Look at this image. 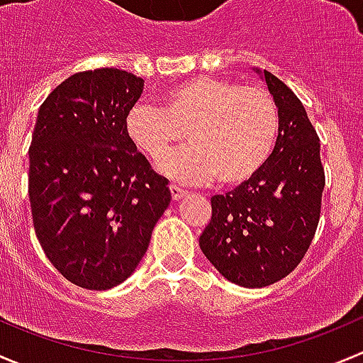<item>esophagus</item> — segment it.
Segmentation results:
<instances>
[{"mask_svg": "<svg viewBox=\"0 0 363 363\" xmlns=\"http://www.w3.org/2000/svg\"><path fill=\"white\" fill-rule=\"evenodd\" d=\"M169 190H171V197H173L174 201H180V199H183V197L186 196V190H183V189H180V186H177V185H169Z\"/></svg>", "mask_w": 363, "mask_h": 363, "instance_id": "1", "label": "esophagus"}]
</instances>
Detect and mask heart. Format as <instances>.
Wrapping results in <instances>:
<instances>
[{
	"instance_id": "obj_1",
	"label": "heart",
	"mask_w": 363,
	"mask_h": 363,
	"mask_svg": "<svg viewBox=\"0 0 363 363\" xmlns=\"http://www.w3.org/2000/svg\"><path fill=\"white\" fill-rule=\"evenodd\" d=\"M279 113L257 85L194 77L160 96V108L134 104L125 115L130 143L150 159L166 155L183 138L190 147L159 164L160 173L183 183L213 180L236 186L252 180L276 147Z\"/></svg>"
}]
</instances>
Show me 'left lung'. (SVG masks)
<instances>
[{
  "instance_id": "left-lung-1",
  "label": "left lung",
  "mask_w": 363,
  "mask_h": 363,
  "mask_svg": "<svg viewBox=\"0 0 363 363\" xmlns=\"http://www.w3.org/2000/svg\"><path fill=\"white\" fill-rule=\"evenodd\" d=\"M255 71L278 106V141L252 180L211 197V220L199 238L216 271L246 289L272 285L301 264L325 186L318 134L302 103L274 74Z\"/></svg>"
}]
</instances>
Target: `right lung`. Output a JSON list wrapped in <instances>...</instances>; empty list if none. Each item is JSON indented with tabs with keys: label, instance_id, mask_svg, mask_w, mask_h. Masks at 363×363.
Listing matches in <instances>:
<instances>
[{
	"label": "right lung",
	"instance_id": "1",
	"mask_svg": "<svg viewBox=\"0 0 363 363\" xmlns=\"http://www.w3.org/2000/svg\"><path fill=\"white\" fill-rule=\"evenodd\" d=\"M143 78L117 68L71 74L43 101L29 147L35 233L74 285L125 281L171 203L167 180L125 134Z\"/></svg>",
	"mask_w": 363,
	"mask_h": 363
}]
</instances>
